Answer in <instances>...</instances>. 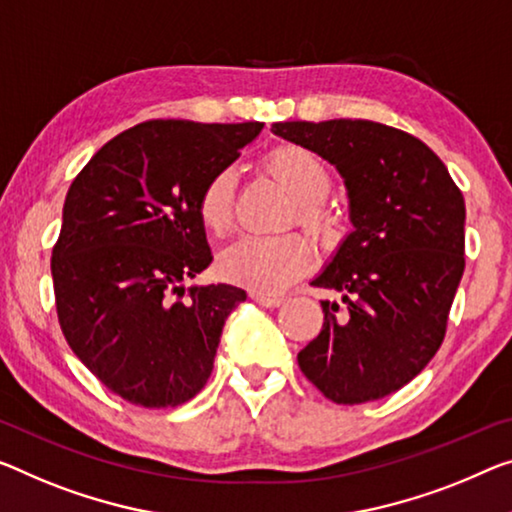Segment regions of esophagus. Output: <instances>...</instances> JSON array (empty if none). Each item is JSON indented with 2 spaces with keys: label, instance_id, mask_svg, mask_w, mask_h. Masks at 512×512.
I'll list each match as a JSON object with an SVG mask.
<instances>
[{
  "label": "esophagus",
  "instance_id": "34e87169",
  "mask_svg": "<svg viewBox=\"0 0 512 512\" xmlns=\"http://www.w3.org/2000/svg\"><path fill=\"white\" fill-rule=\"evenodd\" d=\"M251 300H254L256 304L261 306H267V309H274V306H281L283 304V297H277V295H265V293H251Z\"/></svg>",
  "mask_w": 512,
  "mask_h": 512
}]
</instances>
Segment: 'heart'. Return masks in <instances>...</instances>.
<instances>
[{
	"label": "heart",
	"mask_w": 512,
	"mask_h": 512,
	"mask_svg": "<svg viewBox=\"0 0 512 512\" xmlns=\"http://www.w3.org/2000/svg\"><path fill=\"white\" fill-rule=\"evenodd\" d=\"M265 167L286 187L297 203V222L309 231L320 245L332 247L338 240V219L320 206L332 178L327 164L316 153L300 146H281L267 155ZM235 174L222 169L212 176L196 201V215L203 229L212 235H226L233 224ZM313 251L309 240L297 233L279 238H240L222 251L217 270L226 281L256 290V293H279L309 270Z\"/></svg>",
	"instance_id": "b5f03b06"
}]
</instances>
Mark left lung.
<instances>
[{
	"label": "left lung",
	"instance_id": "obj_1",
	"mask_svg": "<svg viewBox=\"0 0 512 512\" xmlns=\"http://www.w3.org/2000/svg\"><path fill=\"white\" fill-rule=\"evenodd\" d=\"M281 139L334 164L352 231L311 283L341 293L320 302V334L297 355L338 405L389 396L414 380L446 334L465 272V199L421 139L373 121L274 123Z\"/></svg>",
	"mask_w": 512,
	"mask_h": 512
}]
</instances>
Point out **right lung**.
<instances>
[{
	"label": "right lung",
	"mask_w": 512,
	"mask_h": 512,
	"mask_svg": "<svg viewBox=\"0 0 512 512\" xmlns=\"http://www.w3.org/2000/svg\"><path fill=\"white\" fill-rule=\"evenodd\" d=\"M263 123L146 121L109 139L77 174L52 249L61 332L116 396L176 407L212 373L229 283L185 288L212 261L196 215L203 185Z\"/></svg>",
	"instance_id": "1"
}]
</instances>
